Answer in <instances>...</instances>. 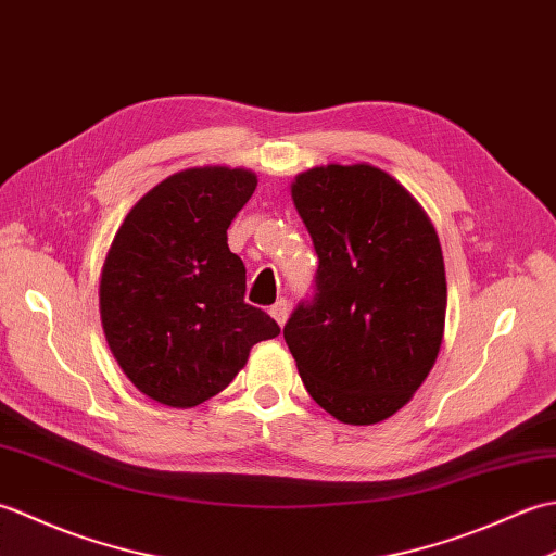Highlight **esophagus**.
<instances>
[{
    "instance_id": "obj_1",
    "label": "esophagus",
    "mask_w": 556,
    "mask_h": 556,
    "mask_svg": "<svg viewBox=\"0 0 556 556\" xmlns=\"http://www.w3.org/2000/svg\"><path fill=\"white\" fill-rule=\"evenodd\" d=\"M269 315L275 317L277 320V325L279 327H285V323H287V317H289V301L287 299H279L275 305H271L269 308Z\"/></svg>"
}]
</instances>
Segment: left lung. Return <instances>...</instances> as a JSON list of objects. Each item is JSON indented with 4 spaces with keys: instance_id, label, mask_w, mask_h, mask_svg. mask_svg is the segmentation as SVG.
I'll use <instances>...</instances> for the list:
<instances>
[{
    "instance_id": "left-lung-1",
    "label": "left lung",
    "mask_w": 556,
    "mask_h": 556,
    "mask_svg": "<svg viewBox=\"0 0 556 556\" xmlns=\"http://www.w3.org/2000/svg\"><path fill=\"white\" fill-rule=\"evenodd\" d=\"M291 195L320 265L313 296L285 325L287 346L327 413L380 422L416 394L440 353V239L406 188L370 164L311 169Z\"/></svg>"
}]
</instances>
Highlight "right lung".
I'll return each mask as SVG.
<instances>
[{"instance_id":"1","label":"right lung","mask_w":556,"mask_h":556,"mask_svg":"<svg viewBox=\"0 0 556 556\" xmlns=\"http://www.w3.org/2000/svg\"><path fill=\"white\" fill-rule=\"evenodd\" d=\"M257 179L207 167L169 176L128 212L104 260L108 344L146 396L188 408L219 394L279 325L248 305L245 265L227 229Z\"/></svg>"}]
</instances>
